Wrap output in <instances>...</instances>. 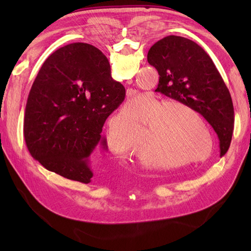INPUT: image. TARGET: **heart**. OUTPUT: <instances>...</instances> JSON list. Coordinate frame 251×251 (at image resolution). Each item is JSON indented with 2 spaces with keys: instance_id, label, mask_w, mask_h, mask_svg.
<instances>
[{
  "instance_id": "obj_1",
  "label": "heart",
  "mask_w": 251,
  "mask_h": 251,
  "mask_svg": "<svg viewBox=\"0 0 251 251\" xmlns=\"http://www.w3.org/2000/svg\"><path fill=\"white\" fill-rule=\"evenodd\" d=\"M140 106L141 99L132 98L125 111L132 114ZM146 125V135L139 148L141 126ZM105 139L109 151L117 157L127 158L137 150L136 157L141 165L158 169L204 162L215 147L212 130L200 112L177 100L166 102L155 95L146 100L136 115L122 112L113 117Z\"/></svg>"
}]
</instances>
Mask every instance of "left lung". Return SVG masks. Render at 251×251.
Instances as JSON below:
<instances>
[{"instance_id":"obj_1","label":"left lung","mask_w":251,"mask_h":251,"mask_svg":"<svg viewBox=\"0 0 251 251\" xmlns=\"http://www.w3.org/2000/svg\"><path fill=\"white\" fill-rule=\"evenodd\" d=\"M148 62L156 69L155 92L188 104L204 116L220 140V156L231 145L234 108L230 92L209 55L195 42L168 35L148 52Z\"/></svg>"}]
</instances>
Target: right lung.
<instances>
[{
    "mask_svg": "<svg viewBox=\"0 0 251 251\" xmlns=\"http://www.w3.org/2000/svg\"><path fill=\"white\" fill-rule=\"evenodd\" d=\"M125 99L110 63L95 46L73 43L47 58L26 101L24 134L30 154L50 172L89 183L92 161L106 150L102 127Z\"/></svg>",
    "mask_w": 251,
    "mask_h": 251,
    "instance_id": "right-lung-1",
    "label": "right lung"
}]
</instances>
